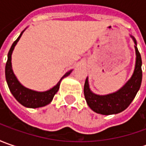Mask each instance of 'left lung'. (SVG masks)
Masks as SVG:
<instances>
[{
  "instance_id": "left-lung-1",
  "label": "left lung",
  "mask_w": 146,
  "mask_h": 146,
  "mask_svg": "<svg viewBox=\"0 0 146 146\" xmlns=\"http://www.w3.org/2000/svg\"><path fill=\"white\" fill-rule=\"evenodd\" d=\"M133 40L136 44L135 49L137 54L135 70L131 79L119 91L105 96L94 94L89 89L88 78H86L84 87V93L88 106L94 112L105 115L120 113L129 106L136 97L142 80V62L141 54L137 47V42L134 38Z\"/></svg>"
}]
</instances>
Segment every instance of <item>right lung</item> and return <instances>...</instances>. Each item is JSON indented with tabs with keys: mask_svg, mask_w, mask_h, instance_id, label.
I'll return each mask as SVG.
<instances>
[{
	"mask_svg": "<svg viewBox=\"0 0 146 146\" xmlns=\"http://www.w3.org/2000/svg\"><path fill=\"white\" fill-rule=\"evenodd\" d=\"M23 31L21 32L18 39L13 43L11 48L9 51L8 59H7L6 65H5V78H6L7 84H8L10 92L20 104H22L26 107H29V108L42 107L52 102L54 95L58 91L61 80L66 76H69L71 70L66 73V75L60 80V81L58 83V84L56 86H54L46 92H36V91H33V90L23 87L19 82L18 81L17 78L14 76L13 70H12V66H11L12 52H13L14 46L16 45L17 42L19 40L20 37L23 35Z\"/></svg>",
	"mask_w": 146,
	"mask_h": 146,
	"instance_id": "right-lung-1",
	"label": "right lung"
}]
</instances>
